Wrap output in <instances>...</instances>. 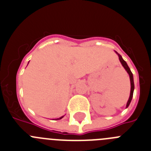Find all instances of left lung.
I'll use <instances>...</instances> for the list:
<instances>
[{
	"mask_svg": "<svg viewBox=\"0 0 151 151\" xmlns=\"http://www.w3.org/2000/svg\"><path fill=\"white\" fill-rule=\"evenodd\" d=\"M116 53H117V52H116ZM118 55H119V61H120V62H121L122 65L124 67V68L126 69V70L127 71V73L129 74V77H130V82H131V91H130L129 99L128 101H127V104H126V108H128L129 105V104H130V102H131V101H132V99L133 92H134V88H135V86H134V81H133V75H132V71L130 70V68H129L128 65H127V63H126V62L123 60L121 55H119V54H118Z\"/></svg>",
	"mask_w": 151,
	"mask_h": 151,
	"instance_id": "8db88e82",
	"label": "left lung"
}]
</instances>
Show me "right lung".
Segmentation results:
<instances>
[{"label": "right lung", "instance_id": "obj_1", "mask_svg": "<svg viewBox=\"0 0 151 151\" xmlns=\"http://www.w3.org/2000/svg\"><path fill=\"white\" fill-rule=\"evenodd\" d=\"M63 116H61V117L58 118V119H56V120H57V119H62V117H63Z\"/></svg>", "mask_w": 151, "mask_h": 151}]
</instances>
